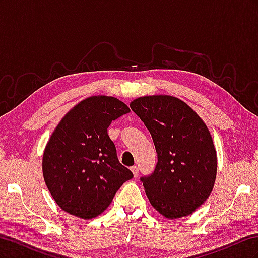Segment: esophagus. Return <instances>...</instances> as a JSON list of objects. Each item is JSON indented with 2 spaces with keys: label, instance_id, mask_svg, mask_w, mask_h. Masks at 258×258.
I'll list each match as a JSON object with an SVG mask.
<instances>
[{
  "label": "esophagus",
  "instance_id": "34e87169",
  "mask_svg": "<svg viewBox=\"0 0 258 258\" xmlns=\"http://www.w3.org/2000/svg\"><path fill=\"white\" fill-rule=\"evenodd\" d=\"M131 171H132V173H134V176L137 177L139 174V168L137 166H134V167H131Z\"/></svg>",
  "mask_w": 258,
  "mask_h": 258
}]
</instances>
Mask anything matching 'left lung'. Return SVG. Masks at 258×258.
I'll return each instance as SVG.
<instances>
[{
    "label": "left lung",
    "instance_id": "obj_1",
    "mask_svg": "<svg viewBox=\"0 0 258 258\" xmlns=\"http://www.w3.org/2000/svg\"><path fill=\"white\" fill-rule=\"evenodd\" d=\"M130 107L157 152L154 172L140 178L151 205L170 220L191 214L208 199L216 177V151L206 123L172 96L140 97Z\"/></svg>",
    "mask_w": 258,
    "mask_h": 258
}]
</instances>
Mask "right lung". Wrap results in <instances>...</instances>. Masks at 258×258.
Listing matches in <instances>:
<instances>
[{"label": "right lung", "mask_w": 258, "mask_h": 258, "mask_svg": "<svg viewBox=\"0 0 258 258\" xmlns=\"http://www.w3.org/2000/svg\"><path fill=\"white\" fill-rule=\"evenodd\" d=\"M129 112L118 99L93 96L68 112L52 132L43 155V175L66 212L84 220L100 215L134 177L107 135L112 121Z\"/></svg>", "instance_id": "1"}]
</instances>
